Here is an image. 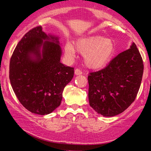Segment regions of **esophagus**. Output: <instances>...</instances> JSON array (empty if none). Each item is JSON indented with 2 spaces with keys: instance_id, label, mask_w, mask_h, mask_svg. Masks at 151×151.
<instances>
[{
  "instance_id": "obj_1",
  "label": "esophagus",
  "mask_w": 151,
  "mask_h": 151,
  "mask_svg": "<svg viewBox=\"0 0 151 151\" xmlns=\"http://www.w3.org/2000/svg\"><path fill=\"white\" fill-rule=\"evenodd\" d=\"M74 74H75L76 75H80V74H82V72H81L79 69H76V70H74Z\"/></svg>"
}]
</instances>
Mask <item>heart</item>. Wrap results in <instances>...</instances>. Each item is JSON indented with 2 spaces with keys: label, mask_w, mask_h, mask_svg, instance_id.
<instances>
[{
  "label": "heart",
  "mask_w": 151,
  "mask_h": 151,
  "mask_svg": "<svg viewBox=\"0 0 151 151\" xmlns=\"http://www.w3.org/2000/svg\"><path fill=\"white\" fill-rule=\"evenodd\" d=\"M75 47L83 55L84 65L92 70H99L106 66L116 52V44L113 40L100 35L79 38L76 41ZM65 50L70 58L75 56V50L70 43L66 44Z\"/></svg>",
  "instance_id": "obj_1"
}]
</instances>
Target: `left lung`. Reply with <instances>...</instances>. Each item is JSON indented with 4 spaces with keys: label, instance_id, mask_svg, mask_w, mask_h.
Returning <instances> with one entry per match:
<instances>
[{
    "label": "left lung",
    "instance_id": "obj_1",
    "mask_svg": "<svg viewBox=\"0 0 151 151\" xmlns=\"http://www.w3.org/2000/svg\"><path fill=\"white\" fill-rule=\"evenodd\" d=\"M143 73V62L134 42L103 70L88 76L89 105L106 117L122 113L134 101Z\"/></svg>",
    "mask_w": 151,
    "mask_h": 151
}]
</instances>
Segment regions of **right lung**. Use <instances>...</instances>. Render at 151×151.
<instances>
[{
  "label": "right lung",
  "mask_w": 151,
  "mask_h": 151,
  "mask_svg": "<svg viewBox=\"0 0 151 151\" xmlns=\"http://www.w3.org/2000/svg\"><path fill=\"white\" fill-rule=\"evenodd\" d=\"M59 38L37 26L23 36L10 58L12 88L21 104L33 114L46 115L58 108L65 86L74 77L73 67L60 62Z\"/></svg>",
  "instance_id": "1"
}]
</instances>
